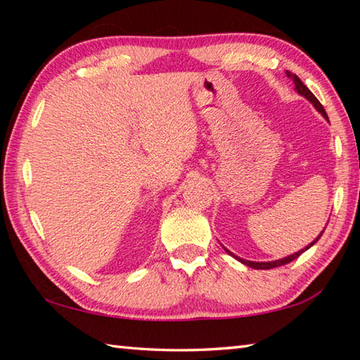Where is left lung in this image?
Segmentation results:
<instances>
[{
  "mask_svg": "<svg viewBox=\"0 0 360 360\" xmlns=\"http://www.w3.org/2000/svg\"><path fill=\"white\" fill-rule=\"evenodd\" d=\"M285 75H288V77H290L292 81H294V84H295V92L298 94V95H302V96H304V98H307L309 103H311V105L318 109V111L324 115V117L328 120V117H327V114H326V109H324V106L321 105L319 103V100L316 98V96L311 94V90H309L307 85H304L300 79H298L295 75H292V72H289V71H285ZM326 230V229H324ZM324 230L321 231V233L316 236V238L309 243L308 246H304L303 249H300V251H297V252H294V254H290V255H288V257H283V259H278V260H271V262H252V260H246V259H241V257H238V255H235L233 252H230L229 249H225V251H227L230 255H233V257L236 259V260H240L241 264H245V265H248V266H251V268H255V270H270V268H276V266H281V265H285V264H289V262H292V260H295L298 255H300L302 252H304L307 251V249H309L311 248L316 241H318L321 236H322V233H324Z\"/></svg>",
  "mask_w": 360,
  "mask_h": 360,
  "instance_id": "left-lung-1",
  "label": "left lung"
}]
</instances>
